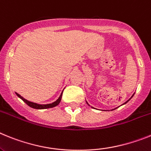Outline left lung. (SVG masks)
Wrapping results in <instances>:
<instances>
[{
    "label": "left lung",
    "instance_id": "8db88e82",
    "mask_svg": "<svg viewBox=\"0 0 151 151\" xmlns=\"http://www.w3.org/2000/svg\"><path fill=\"white\" fill-rule=\"evenodd\" d=\"M134 94H133V95H132V97H131V98H130V99H128V100H127V101H126V102H125V103H123V104H122V105H124V104H126V103H128V101L130 100V99H132V97H133V96H134ZM86 103H87V105H88V106H90V105H89V104H88V103H87V102H86ZM91 107H92V106H91ZM92 108H93V107H92ZM115 109H117V108H115ZM112 110H113V109H112Z\"/></svg>",
    "mask_w": 151,
    "mask_h": 151
}]
</instances>
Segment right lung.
<instances>
[{"instance_id": "obj_1", "label": "right lung", "mask_w": 151, "mask_h": 151, "mask_svg": "<svg viewBox=\"0 0 151 151\" xmlns=\"http://www.w3.org/2000/svg\"><path fill=\"white\" fill-rule=\"evenodd\" d=\"M62 93H63V92L61 93V95H60V96L58 97V99L56 101H55L54 103H49V104H38V103H32V102H30V101H29V100H27V99H24V98H23V96H21L19 94H18L17 93H16V94H17V96L18 97L20 98V99H22V100H23L24 103H27L29 106H30L31 108L36 109H45L53 108V107L58 106V105L59 104L60 102H61V96H62Z\"/></svg>"}]
</instances>
